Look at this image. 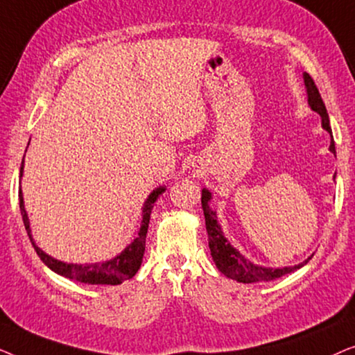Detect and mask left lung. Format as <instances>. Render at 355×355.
<instances>
[{"instance_id": "1", "label": "left lung", "mask_w": 355, "mask_h": 355, "mask_svg": "<svg viewBox=\"0 0 355 355\" xmlns=\"http://www.w3.org/2000/svg\"><path fill=\"white\" fill-rule=\"evenodd\" d=\"M305 87H307V95H309V105L310 108L322 116V125L323 129H327L329 134H331V125H329V118L327 113V106H324L322 95L315 85L312 77H310L307 72L304 74ZM329 150L333 153H336V148H334V140L331 135V144H329ZM211 193L203 189L202 191V208L203 215H205V225H207V232H208V247H210L213 261H215L216 268L221 271L223 275L227 276V278L239 281V283H257V281H273L276 278H281V276L293 273L294 270H299L300 266H304L307 261L312 259L310 257L309 260H305L304 263H299L295 266H284V268H263V266L254 265L252 261L244 259L239 252H237L234 247H232L230 242L225 239L223 236V231L220 225L216 221V213L211 210L208 202H210Z\"/></svg>"}]
</instances>
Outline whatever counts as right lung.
<instances>
[{"label":"right lung","mask_w":355,"mask_h":355,"mask_svg":"<svg viewBox=\"0 0 355 355\" xmlns=\"http://www.w3.org/2000/svg\"><path fill=\"white\" fill-rule=\"evenodd\" d=\"M24 169V162L21 164V176ZM164 192V187H159L157 191L150 193L144 205L142 211V225H140L139 236L135 237L134 242L121 252L118 257L111 259L108 261H103V263H92V265H76V263H64V261L51 259L50 255H46L45 252L38 249L35 242L32 239L31 234V225H28V218L26 213V208H24V198H22V191H19V207H21V215L24 220V226H26V231L28 237H31V242L35 249L37 255L40 257L43 263H45L48 268H51L55 273L66 276V278L80 281V283H89V284H121L125 279H130L132 276L137 273L140 268V263H142L144 252H145V237H147L148 231V223H150V213H152L153 203L158 200V197Z\"/></svg>","instance_id":"right-lung-1"}]
</instances>
